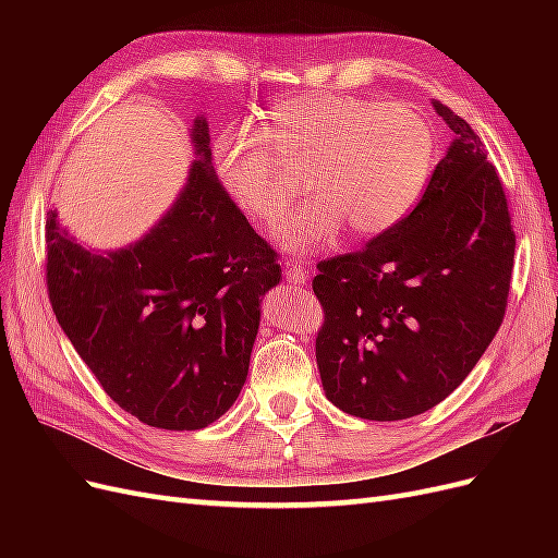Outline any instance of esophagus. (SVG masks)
Listing matches in <instances>:
<instances>
[{
  "instance_id": "esophagus-1",
  "label": "esophagus",
  "mask_w": 558,
  "mask_h": 558,
  "mask_svg": "<svg viewBox=\"0 0 558 558\" xmlns=\"http://www.w3.org/2000/svg\"><path fill=\"white\" fill-rule=\"evenodd\" d=\"M286 281L289 283H295V286H305L307 283V279H310V272L302 265H298V263H286Z\"/></svg>"
}]
</instances>
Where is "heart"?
<instances>
[{
  "label": "heart",
  "instance_id": "heart-1",
  "mask_svg": "<svg viewBox=\"0 0 558 558\" xmlns=\"http://www.w3.org/2000/svg\"><path fill=\"white\" fill-rule=\"evenodd\" d=\"M435 148L430 123L412 107L307 93L269 107L265 132L242 125L218 134L214 156L228 195L265 226H277L291 205L281 160L310 162L314 197L279 230L281 248L310 256L344 226L356 238L400 226L426 189Z\"/></svg>",
  "mask_w": 558,
  "mask_h": 558
}]
</instances>
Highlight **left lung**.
Returning a JSON list of instances; mask_svg holds the SVG:
<instances>
[{
	"mask_svg": "<svg viewBox=\"0 0 558 558\" xmlns=\"http://www.w3.org/2000/svg\"><path fill=\"white\" fill-rule=\"evenodd\" d=\"M453 142L400 226L363 251L318 263L326 310L316 363L326 398L351 416L410 418L477 365L508 305L514 230L484 144L433 102Z\"/></svg>",
	"mask_w": 558,
	"mask_h": 558,
	"instance_id": "1",
	"label": "left lung"
}]
</instances>
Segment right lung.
I'll return each mask as SVG.
<instances>
[{
    "mask_svg": "<svg viewBox=\"0 0 558 558\" xmlns=\"http://www.w3.org/2000/svg\"><path fill=\"white\" fill-rule=\"evenodd\" d=\"M172 207L140 240L97 251L46 218L48 298L107 396L142 424L197 430L221 418L248 375L260 302L281 281L275 251L216 177L205 113Z\"/></svg>",
    "mask_w": 558,
    "mask_h": 558,
    "instance_id": "right-lung-1",
    "label": "right lung"
}]
</instances>
